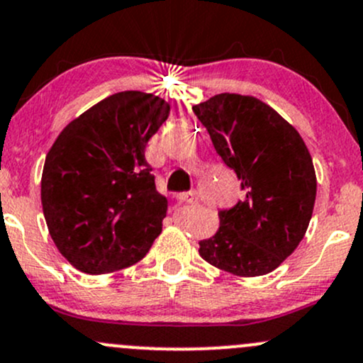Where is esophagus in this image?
Returning <instances> with one entry per match:
<instances>
[{
  "mask_svg": "<svg viewBox=\"0 0 363 363\" xmlns=\"http://www.w3.org/2000/svg\"><path fill=\"white\" fill-rule=\"evenodd\" d=\"M177 200L181 201V203H198L200 201V196H198V193H179L177 194Z\"/></svg>",
  "mask_w": 363,
  "mask_h": 363,
  "instance_id": "obj_1",
  "label": "esophagus"
}]
</instances>
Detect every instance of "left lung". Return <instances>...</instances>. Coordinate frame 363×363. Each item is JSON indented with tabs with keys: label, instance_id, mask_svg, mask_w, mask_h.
Segmentation results:
<instances>
[{
	"label": "left lung",
	"instance_id": "1",
	"mask_svg": "<svg viewBox=\"0 0 363 363\" xmlns=\"http://www.w3.org/2000/svg\"><path fill=\"white\" fill-rule=\"evenodd\" d=\"M217 155L235 170L245 200L219 212L200 255L236 277L277 269L301 243L316 198V175L299 132L252 95L217 94L193 106Z\"/></svg>",
	"mask_w": 363,
	"mask_h": 363
}]
</instances>
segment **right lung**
<instances>
[{"label":"right lung","instance_id":"obj_1","mask_svg":"<svg viewBox=\"0 0 363 363\" xmlns=\"http://www.w3.org/2000/svg\"><path fill=\"white\" fill-rule=\"evenodd\" d=\"M169 113L158 95L118 91L74 118L52 144L41 205L53 243L79 272L128 268L162 233L169 201L156 191L144 151Z\"/></svg>","mask_w":363,"mask_h":363}]
</instances>
